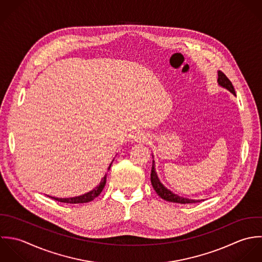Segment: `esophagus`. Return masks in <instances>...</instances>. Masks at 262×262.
<instances>
[{
  "label": "esophagus",
  "instance_id": "esophagus-1",
  "mask_svg": "<svg viewBox=\"0 0 262 262\" xmlns=\"http://www.w3.org/2000/svg\"><path fill=\"white\" fill-rule=\"evenodd\" d=\"M146 140H147V136L144 133H140V132L135 134L133 137V141L137 143H142V142H145Z\"/></svg>",
  "mask_w": 262,
  "mask_h": 262
}]
</instances>
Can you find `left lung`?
<instances>
[{
    "label": "left lung",
    "instance_id": "8db88e82",
    "mask_svg": "<svg viewBox=\"0 0 262 262\" xmlns=\"http://www.w3.org/2000/svg\"><path fill=\"white\" fill-rule=\"evenodd\" d=\"M217 83L220 86H222L223 88H226L227 90H229L231 93H233L234 95H236L234 87L231 83V81L227 78V76L219 71L217 72ZM151 182L153 185V188L155 189V191L157 192L158 195L170 203H176V204H194V203H200L204 200H190V199H186L183 196H179L175 193H173L172 191H170L169 189H167L159 180L158 178L157 173L155 171V162L153 161V165H152V172H151Z\"/></svg>",
    "mask_w": 262,
    "mask_h": 262
}]
</instances>
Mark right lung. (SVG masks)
Listing matches in <instances>:
<instances>
[{
	"mask_svg": "<svg viewBox=\"0 0 262 262\" xmlns=\"http://www.w3.org/2000/svg\"><path fill=\"white\" fill-rule=\"evenodd\" d=\"M111 164L112 162L110 163L109 167H108V170L110 169L111 167ZM105 184H106V174H105L104 177L102 178V180L100 181L99 185H97L93 190L85 193V194H82V195H79V196H75V198H68V199H58V198H53V196H50L51 199H53L54 201H57L59 203H64V204H84V203H89L91 201H93L95 198H97L101 191L103 190L104 188Z\"/></svg>",
	"mask_w": 262,
	"mask_h": 262,
	"instance_id": "obj_1",
	"label": "right lung"
}]
</instances>
